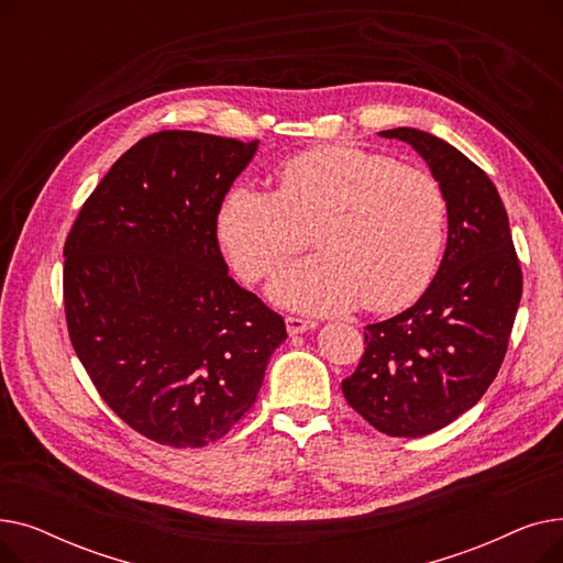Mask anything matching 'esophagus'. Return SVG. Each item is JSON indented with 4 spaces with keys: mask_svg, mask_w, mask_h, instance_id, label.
I'll list each match as a JSON object with an SVG mask.
<instances>
[{
    "mask_svg": "<svg viewBox=\"0 0 563 563\" xmlns=\"http://www.w3.org/2000/svg\"><path fill=\"white\" fill-rule=\"evenodd\" d=\"M285 323H287V333L289 335H299V333H306V331H312L317 323L310 321V319H303V317H285Z\"/></svg>",
    "mask_w": 563,
    "mask_h": 563,
    "instance_id": "obj_1",
    "label": "esophagus"
}]
</instances>
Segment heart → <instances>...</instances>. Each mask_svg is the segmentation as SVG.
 Wrapping results in <instances>:
<instances>
[{
	"label": "heart",
	"mask_w": 563,
	"mask_h": 563,
	"mask_svg": "<svg viewBox=\"0 0 563 563\" xmlns=\"http://www.w3.org/2000/svg\"><path fill=\"white\" fill-rule=\"evenodd\" d=\"M448 198L435 177L356 145H319L276 168V189L234 185L219 242L246 283L274 276L312 242L317 253L274 283V301L312 314L363 303L393 312L429 287L445 242Z\"/></svg>",
	"instance_id": "heart-1"
}]
</instances>
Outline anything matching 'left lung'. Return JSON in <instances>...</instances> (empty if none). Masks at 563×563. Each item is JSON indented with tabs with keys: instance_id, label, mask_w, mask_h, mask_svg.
<instances>
[{
	"instance_id": "1",
	"label": "left lung",
	"mask_w": 563,
	"mask_h": 563,
	"mask_svg": "<svg viewBox=\"0 0 563 563\" xmlns=\"http://www.w3.org/2000/svg\"><path fill=\"white\" fill-rule=\"evenodd\" d=\"M448 198V249L416 306L365 327V353L342 380L349 406L374 429L418 438L475 406L507 356L522 297L509 217L490 177L448 141L397 128Z\"/></svg>"
}]
</instances>
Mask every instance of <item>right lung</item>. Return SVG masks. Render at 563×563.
Here are the masks:
<instances>
[{
  "label": "right lung",
  "mask_w": 563,
  "mask_h": 563,
  "mask_svg": "<svg viewBox=\"0 0 563 563\" xmlns=\"http://www.w3.org/2000/svg\"><path fill=\"white\" fill-rule=\"evenodd\" d=\"M257 141L164 130L134 143L86 198L64 246L77 358L128 427L205 448L257 399L285 321L236 285L217 217Z\"/></svg>",
  "instance_id": "add662e5"
}]
</instances>
